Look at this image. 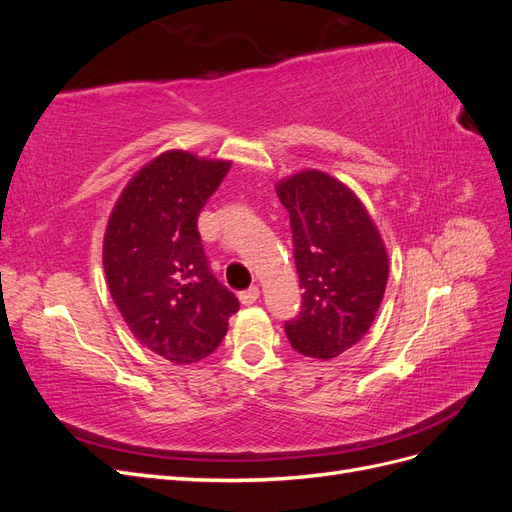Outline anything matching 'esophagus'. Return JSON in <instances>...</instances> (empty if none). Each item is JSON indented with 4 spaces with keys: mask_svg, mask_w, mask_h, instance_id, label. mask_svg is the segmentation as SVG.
<instances>
[{
    "mask_svg": "<svg viewBox=\"0 0 512 512\" xmlns=\"http://www.w3.org/2000/svg\"><path fill=\"white\" fill-rule=\"evenodd\" d=\"M258 297H260V288H258V286H252V288H247V290L239 292L241 305H252V303L258 301Z\"/></svg>",
    "mask_w": 512,
    "mask_h": 512,
    "instance_id": "esophagus-1",
    "label": "esophagus"
}]
</instances>
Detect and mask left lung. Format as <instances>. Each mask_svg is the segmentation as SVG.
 <instances>
[{"mask_svg": "<svg viewBox=\"0 0 512 512\" xmlns=\"http://www.w3.org/2000/svg\"><path fill=\"white\" fill-rule=\"evenodd\" d=\"M290 213L294 262L303 288L286 322L292 348L329 361L369 331L389 280V254L365 205L346 183L316 168L275 185Z\"/></svg>", "mask_w": 512, "mask_h": 512, "instance_id": "left-lung-1", "label": "left lung"}]
</instances>
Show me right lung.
Wrapping results in <instances>:
<instances>
[{"label":"right lung","mask_w":512,"mask_h":512,"mask_svg":"<svg viewBox=\"0 0 512 512\" xmlns=\"http://www.w3.org/2000/svg\"><path fill=\"white\" fill-rule=\"evenodd\" d=\"M230 164L164 151L128 181L108 215L102 262L111 297L138 344L175 365L209 356L239 309L209 271L198 235V213Z\"/></svg>","instance_id":"right-lung-1"}]
</instances>
